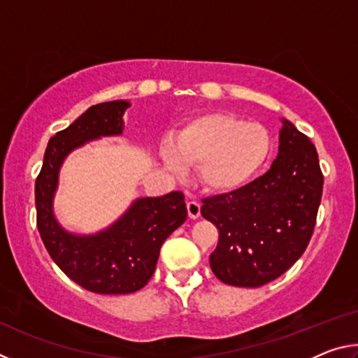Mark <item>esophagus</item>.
I'll use <instances>...</instances> for the list:
<instances>
[{"mask_svg":"<svg viewBox=\"0 0 358 358\" xmlns=\"http://www.w3.org/2000/svg\"><path fill=\"white\" fill-rule=\"evenodd\" d=\"M186 208H187V216H189L191 220H197V217L201 216V203L199 202L189 201L186 203Z\"/></svg>","mask_w":358,"mask_h":358,"instance_id":"1","label":"esophagus"}]
</instances>
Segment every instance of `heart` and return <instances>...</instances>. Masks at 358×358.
Segmentation results:
<instances>
[{
	"mask_svg": "<svg viewBox=\"0 0 358 358\" xmlns=\"http://www.w3.org/2000/svg\"><path fill=\"white\" fill-rule=\"evenodd\" d=\"M273 150L270 131L232 113L213 112L192 118L175 132L162 159L172 171L181 162L199 166V180L210 192L241 189L264 171Z\"/></svg>",
	"mask_w": 358,
	"mask_h": 358,
	"instance_id": "b5f03b06",
	"label": "heart"
}]
</instances>
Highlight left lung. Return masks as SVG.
<instances>
[{
  "label": "left lung",
  "instance_id": "obj_1",
  "mask_svg": "<svg viewBox=\"0 0 358 358\" xmlns=\"http://www.w3.org/2000/svg\"><path fill=\"white\" fill-rule=\"evenodd\" d=\"M270 171L241 189L202 201L220 230L210 266L217 280L260 287L287 271L310 243L324 177L316 147L287 120Z\"/></svg>",
  "mask_w": 358,
  "mask_h": 358
}]
</instances>
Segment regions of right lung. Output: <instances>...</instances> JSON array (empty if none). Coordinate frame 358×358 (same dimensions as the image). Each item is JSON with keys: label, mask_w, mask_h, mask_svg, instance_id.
Instances as JSON below:
<instances>
[{"label": "right lung", "mask_w": 358, "mask_h": 358, "mask_svg": "<svg viewBox=\"0 0 358 358\" xmlns=\"http://www.w3.org/2000/svg\"><path fill=\"white\" fill-rule=\"evenodd\" d=\"M129 101H110L90 107L68 128L57 132L45 148L36 178L38 230L64 275L94 294H132L153 276L161 246L186 221L183 192L141 197L112 226L82 235L66 230L53 213L59 169L72 151L101 137L121 136Z\"/></svg>", "instance_id": "obj_1"}]
</instances>
